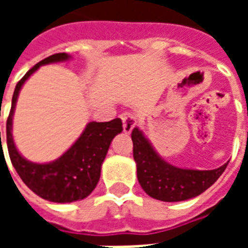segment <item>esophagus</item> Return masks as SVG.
Masks as SVG:
<instances>
[{"label": "esophagus", "mask_w": 248, "mask_h": 248, "mask_svg": "<svg viewBox=\"0 0 248 248\" xmlns=\"http://www.w3.org/2000/svg\"><path fill=\"white\" fill-rule=\"evenodd\" d=\"M121 119L124 122V131L126 134H130L133 131V129H134L135 124H137V118H135L133 114L124 113L121 114Z\"/></svg>", "instance_id": "obj_1"}]
</instances>
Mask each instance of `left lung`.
<instances>
[{
    "mask_svg": "<svg viewBox=\"0 0 248 248\" xmlns=\"http://www.w3.org/2000/svg\"><path fill=\"white\" fill-rule=\"evenodd\" d=\"M131 140L138 182L149 197L162 202H181L201 195L229 165L227 162L214 170L183 169L165 161L138 127L133 129Z\"/></svg>",
    "mask_w": 248,
    "mask_h": 248,
    "instance_id": "8db88e82",
    "label": "left lung"
}]
</instances>
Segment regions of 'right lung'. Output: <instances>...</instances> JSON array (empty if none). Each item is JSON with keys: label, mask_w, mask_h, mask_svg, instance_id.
Here are the masks:
<instances>
[{"label": "right lung", "mask_w": 248, "mask_h": 248, "mask_svg": "<svg viewBox=\"0 0 248 248\" xmlns=\"http://www.w3.org/2000/svg\"><path fill=\"white\" fill-rule=\"evenodd\" d=\"M71 56L58 53L33 66L17 83L12 98V108L6 122V142L10 161L21 179L31 191L49 202L70 203L89 197L98 185L101 167L115 135L122 133V121L89 122L78 140L56 161L35 163L21 155L13 140V115L19 92L40 66L66 62ZM1 142V133H0Z\"/></svg>", "instance_id": "add662e5"}]
</instances>
